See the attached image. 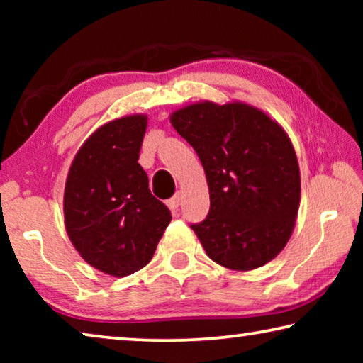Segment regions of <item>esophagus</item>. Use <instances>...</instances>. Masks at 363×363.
<instances>
[{"label": "esophagus", "instance_id": "esophagus-1", "mask_svg": "<svg viewBox=\"0 0 363 363\" xmlns=\"http://www.w3.org/2000/svg\"><path fill=\"white\" fill-rule=\"evenodd\" d=\"M181 199H182V195H181V192H177L176 195H173L171 196V199L167 201V205L169 206V210H177V206H179V203H181Z\"/></svg>", "mask_w": 363, "mask_h": 363}]
</instances>
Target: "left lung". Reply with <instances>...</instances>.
Segmentation results:
<instances>
[{"label":"left lung","instance_id":"left-lung-1","mask_svg":"<svg viewBox=\"0 0 363 363\" xmlns=\"http://www.w3.org/2000/svg\"><path fill=\"white\" fill-rule=\"evenodd\" d=\"M194 147L210 187V211L190 224L206 255L233 270L277 256L298 216L301 179L285 131L247 104H194L171 116Z\"/></svg>","mask_w":363,"mask_h":363}]
</instances>
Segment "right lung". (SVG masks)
Masks as SVG:
<instances>
[{"label": "right lung", "instance_id": "obj_1", "mask_svg": "<svg viewBox=\"0 0 363 363\" xmlns=\"http://www.w3.org/2000/svg\"><path fill=\"white\" fill-rule=\"evenodd\" d=\"M145 128L144 115L99 128L78 150L65 182V229L73 247L115 277L149 264L171 220L138 163Z\"/></svg>", "mask_w": 363, "mask_h": 363}]
</instances>
